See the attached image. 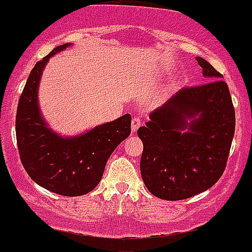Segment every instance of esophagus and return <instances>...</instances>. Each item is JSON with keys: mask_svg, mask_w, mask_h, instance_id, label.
I'll return each mask as SVG.
<instances>
[{"mask_svg": "<svg viewBox=\"0 0 252 252\" xmlns=\"http://www.w3.org/2000/svg\"><path fill=\"white\" fill-rule=\"evenodd\" d=\"M132 131L133 132H136L137 129H138V127L142 125V120H141V118H138V116H134L133 119H132Z\"/></svg>", "mask_w": 252, "mask_h": 252, "instance_id": "1", "label": "esophagus"}]
</instances>
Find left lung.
Masks as SVG:
<instances>
[{"instance_id": "obj_1", "label": "left lung", "mask_w": 252, "mask_h": 252, "mask_svg": "<svg viewBox=\"0 0 252 252\" xmlns=\"http://www.w3.org/2000/svg\"><path fill=\"white\" fill-rule=\"evenodd\" d=\"M197 62L212 81L181 88L137 131L143 142L142 179L161 200H185L203 192L225 170L235 110L223 76L202 57ZM188 118L194 120L188 124ZM186 128L189 131L183 132Z\"/></svg>"}]
</instances>
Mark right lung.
<instances>
[{
  "label": "right lung",
  "mask_w": 252,
  "mask_h": 252,
  "mask_svg": "<svg viewBox=\"0 0 252 252\" xmlns=\"http://www.w3.org/2000/svg\"><path fill=\"white\" fill-rule=\"evenodd\" d=\"M67 46L55 47L32 69L18 101L16 136L22 164L38 185L62 196H81L98 185L109 157L129 136L131 115L73 138H62L47 128L38 108L39 81L50 57Z\"/></svg>",
  "instance_id": "obj_1"
}]
</instances>
